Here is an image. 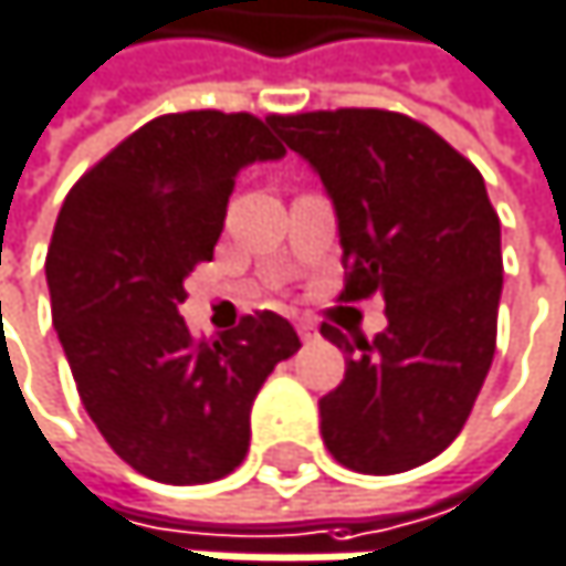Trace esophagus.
Instances as JSON below:
<instances>
[{"label":"esophagus","mask_w":566,"mask_h":566,"mask_svg":"<svg viewBox=\"0 0 566 566\" xmlns=\"http://www.w3.org/2000/svg\"><path fill=\"white\" fill-rule=\"evenodd\" d=\"M298 335H302V342H315L318 338V325L312 318H298Z\"/></svg>","instance_id":"34e87169"}]
</instances>
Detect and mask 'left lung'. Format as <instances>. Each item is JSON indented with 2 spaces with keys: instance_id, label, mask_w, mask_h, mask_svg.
Masks as SVG:
<instances>
[{
  "instance_id": "left-lung-1",
  "label": "left lung",
  "mask_w": 566,
  "mask_h": 566,
  "mask_svg": "<svg viewBox=\"0 0 566 566\" xmlns=\"http://www.w3.org/2000/svg\"><path fill=\"white\" fill-rule=\"evenodd\" d=\"M271 125L335 201L338 302L385 295L388 328L371 342L322 322L348 355L345 381L318 401L325 448L361 474L411 471L461 434L494 361L504 261L484 178L434 128L388 108Z\"/></svg>"
}]
</instances>
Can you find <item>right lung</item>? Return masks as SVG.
<instances>
[{"mask_svg":"<svg viewBox=\"0 0 566 566\" xmlns=\"http://www.w3.org/2000/svg\"><path fill=\"white\" fill-rule=\"evenodd\" d=\"M271 115L171 112L145 122L69 191L45 277L78 398L108 448L161 484L231 474L251 438V401L302 342L254 312L221 338L178 315L185 277L211 261L244 165L281 158Z\"/></svg>","mask_w":566,"mask_h":566,"instance_id":"obj_1","label":"right lung"}]
</instances>
